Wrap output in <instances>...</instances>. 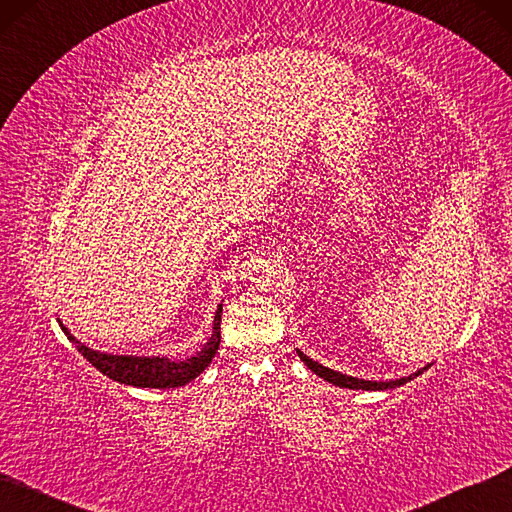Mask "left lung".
I'll list each match as a JSON object with an SVG mask.
<instances>
[{
    "label": "left lung",
    "mask_w": 512,
    "mask_h": 512,
    "mask_svg": "<svg viewBox=\"0 0 512 512\" xmlns=\"http://www.w3.org/2000/svg\"><path fill=\"white\" fill-rule=\"evenodd\" d=\"M296 353H298V357L306 363V367H309L311 372H315L319 378H323V380H327V382H332V384H336V386H340V388H353V391H386V388H397V386H401V384H405V382L414 380L416 376H420L422 372L428 370V367H431V363H428V365L422 367V370H418V372L412 374V376H405V378L391 380V382H376V380H361V378H353V376H346V374L334 372V370H330V367H325V365H321V363L309 359L302 351L296 349Z\"/></svg>",
    "instance_id": "1"
}]
</instances>
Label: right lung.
Listing matches in <instances>:
<instances>
[{
	"instance_id": "obj_1",
	"label": "right lung",
	"mask_w": 512,
	"mask_h": 512,
	"mask_svg": "<svg viewBox=\"0 0 512 512\" xmlns=\"http://www.w3.org/2000/svg\"><path fill=\"white\" fill-rule=\"evenodd\" d=\"M220 317L222 304H218L214 315V327L210 340L203 344V349L189 357L187 361H172L168 357H132V355H109L94 349H88L84 342H79L67 327L60 323L67 338L77 346V351L84 355L98 372L117 380L121 384L140 386V388H176L185 386L197 378L212 363L218 346H220Z\"/></svg>"
}]
</instances>
